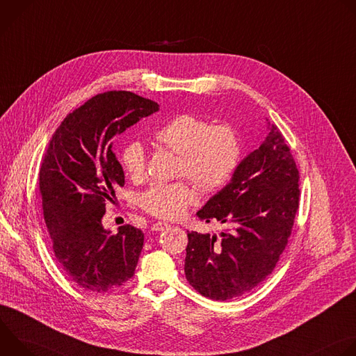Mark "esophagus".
Segmentation results:
<instances>
[{
  "label": "esophagus",
  "mask_w": 356,
  "mask_h": 356,
  "mask_svg": "<svg viewBox=\"0 0 356 356\" xmlns=\"http://www.w3.org/2000/svg\"><path fill=\"white\" fill-rule=\"evenodd\" d=\"M169 227V224L168 222H162V221H158V222H155V224H152V231H163V229H166Z\"/></svg>",
  "instance_id": "esophagus-1"
}]
</instances>
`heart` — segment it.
Masks as SVG:
<instances>
[{
	"mask_svg": "<svg viewBox=\"0 0 356 356\" xmlns=\"http://www.w3.org/2000/svg\"><path fill=\"white\" fill-rule=\"evenodd\" d=\"M154 139L179 155V176H188L204 193H218L225 188L242 156L239 131L232 124H213L195 114H179L154 132ZM124 173L134 181L143 179L146 152L139 140L124 145L120 154ZM197 200L195 190L186 181L154 183L139 194V207L147 214L176 220Z\"/></svg>",
	"mask_w": 356,
	"mask_h": 356,
	"instance_id": "b5f03b06",
	"label": "heart"
}]
</instances>
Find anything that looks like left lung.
Segmentation results:
<instances>
[{"mask_svg":"<svg viewBox=\"0 0 356 356\" xmlns=\"http://www.w3.org/2000/svg\"><path fill=\"white\" fill-rule=\"evenodd\" d=\"M245 158L231 183L197 211L227 227L220 235L187 234L184 273L204 297L231 300L261 284L280 259L300 201L298 169L276 125Z\"/></svg>","mask_w":356,"mask_h":356,"instance_id":"1","label":"left lung"}]
</instances>
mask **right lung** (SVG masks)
<instances>
[{
	"mask_svg": "<svg viewBox=\"0 0 356 356\" xmlns=\"http://www.w3.org/2000/svg\"><path fill=\"white\" fill-rule=\"evenodd\" d=\"M159 110L131 91H106L70 113L49 142L39 172L43 217L56 261L84 290L107 293L135 273L143 232L129 224L117 234L101 218L125 184L113 136Z\"/></svg>",
	"mask_w": 356,
	"mask_h": 356,
	"instance_id": "1",
	"label": "right lung"
}]
</instances>
